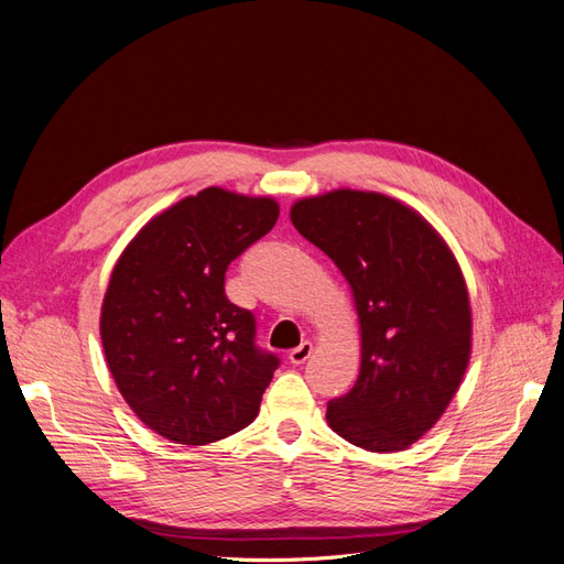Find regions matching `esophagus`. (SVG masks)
Instances as JSON below:
<instances>
[{
  "label": "esophagus",
  "mask_w": 564,
  "mask_h": 564,
  "mask_svg": "<svg viewBox=\"0 0 564 564\" xmlns=\"http://www.w3.org/2000/svg\"><path fill=\"white\" fill-rule=\"evenodd\" d=\"M311 355H313V344H311V340H303L301 346H296L292 352H289V362H292V365H303Z\"/></svg>",
  "instance_id": "obj_1"
}]
</instances>
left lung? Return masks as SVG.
I'll list each match as a JSON object with an SVG mask.
<instances>
[{"mask_svg": "<svg viewBox=\"0 0 564 564\" xmlns=\"http://www.w3.org/2000/svg\"><path fill=\"white\" fill-rule=\"evenodd\" d=\"M292 224L344 272L360 317V377L327 404L332 431L367 452L406 449L445 414L470 360V301L454 253L429 220L381 193L299 199Z\"/></svg>", "mask_w": 564, "mask_h": 564, "instance_id": "8db88e82", "label": "left lung"}]
</instances>
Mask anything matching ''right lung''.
<instances>
[{"label":"right lung","mask_w":564,"mask_h":564,"mask_svg":"<svg viewBox=\"0 0 564 564\" xmlns=\"http://www.w3.org/2000/svg\"><path fill=\"white\" fill-rule=\"evenodd\" d=\"M280 207L207 187L141 228L112 268L100 340L112 379L148 429L209 445L259 414L280 357L226 296V270L272 230Z\"/></svg>","instance_id":"1"}]
</instances>
